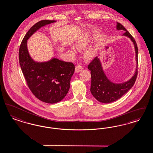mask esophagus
<instances>
[{
  "instance_id": "obj_1",
  "label": "esophagus",
  "mask_w": 153,
  "mask_h": 153,
  "mask_svg": "<svg viewBox=\"0 0 153 153\" xmlns=\"http://www.w3.org/2000/svg\"><path fill=\"white\" fill-rule=\"evenodd\" d=\"M82 69H83V67L81 65H76V66L75 67V72L79 73V72H80V71H82Z\"/></svg>"
}]
</instances>
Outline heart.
Instances as JSON below:
<instances>
[{"label":"heart","mask_w":153,"mask_h":153,"mask_svg":"<svg viewBox=\"0 0 153 153\" xmlns=\"http://www.w3.org/2000/svg\"><path fill=\"white\" fill-rule=\"evenodd\" d=\"M88 44V40L86 39H80L76 41V47L79 50H82L85 48ZM72 49H74V48H72ZM94 55V51L92 50H88L85 52L84 55L86 59H90L92 58Z\"/></svg>","instance_id":"b5f03b06"}]
</instances>
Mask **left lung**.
<instances>
[{
	"label": "left lung",
	"mask_w": 153,
	"mask_h": 153,
	"mask_svg": "<svg viewBox=\"0 0 153 153\" xmlns=\"http://www.w3.org/2000/svg\"><path fill=\"white\" fill-rule=\"evenodd\" d=\"M116 28L117 30L125 31L123 36L129 37L134 44L136 53L137 69L134 75L127 82L119 84L114 83L109 80L105 75L98 57L94 58L88 66V70L91 71L90 91L97 100L105 104L115 101L125 94L134 85L137 75L138 48L137 42L131 34L121 24L117 22Z\"/></svg>",
	"instance_id": "1"
}]
</instances>
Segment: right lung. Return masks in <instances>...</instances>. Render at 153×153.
<instances>
[{
	"label": "right lung",
	"mask_w": 153,
	"mask_h": 153,
	"mask_svg": "<svg viewBox=\"0 0 153 153\" xmlns=\"http://www.w3.org/2000/svg\"><path fill=\"white\" fill-rule=\"evenodd\" d=\"M55 22L42 20L34 25L26 33L19 49V65L29 88L36 97L48 104L57 103L67 95L75 65L56 58L43 63L33 61L27 51V40L41 27Z\"/></svg>",
	"instance_id": "add662e5"
}]
</instances>
